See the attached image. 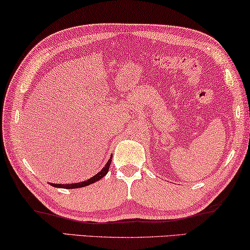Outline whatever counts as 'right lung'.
<instances>
[{
  "instance_id": "add662e5",
  "label": "right lung",
  "mask_w": 250,
  "mask_h": 250,
  "mask_svg": "<svg viewBox=\"0 0 250 250\" xmlns=\"http://www.w3.org/2000/svg\"><path fill=\"white\" fill-rule=\"evenodd\" d=\"M111 159H112V157H111ZM111 159L106 162V164L104 165V167L102 168V170L98 172L97 174H95L94 177H91L90 179H88V180L76 182V184H65V185H62V184H50V185L53 186V187H56V188H64V189H75V188L86 187V186H89L91 184H94V182L101 180L102 178L105 177V175L107 174L108 167H110V164H111V162H112Z\"/></svg>"
}]
</instances>
